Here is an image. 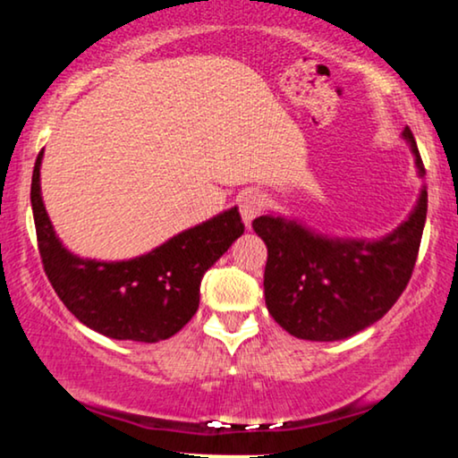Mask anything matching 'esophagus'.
<instances>
[{
    "instance_id": "34e87169",
    "label": "esophagus",
    "mask_w": 458,
    "mask_h": 458,
    "mask_svg": "<svg viewBox=\"0 0 458 458\" xmlns=\"http://www.w3.org/2000/svg\"><path fill=\"white\" fill-rule=\"evenodd\" d=\"M239 209H241L242 222H245L247 228H251V222L259 216L261 209H264V199H261L258 192L242 194L239 200Z\"/></svg>"
}]
</instances>
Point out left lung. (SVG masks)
<instances>
[{"label": "left lung", "mask_w": 458, "mask_h": 458, "mask_svg": "<svg viewBox=\"0 0 458 458\" xmlns=\"http://www.w3.org/2000/svg\"><path fill=\"white\" fill-rule=\"evenodd\" d=\"M420 175L423 158L411 127L404 130ZM428 217V191L404 224L386 239L339 241L297 222L261 216L253 230L267 247L264 291L267 312L286 333L337 341L383 318L406 289Z\"/></svg>", "instance_id": "1"}]
</instances>
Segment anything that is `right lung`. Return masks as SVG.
<instances>
[{"label":"right lung","mask_w":458,"mask_h":458,"mask_svg":"<svg viewBox=\"0 0 458 458\" xmlns=\"http://www.w3.org/2000/svg\"><path fill=\"white\" fill-rule=\"evenodd\" d=\"M38 155L30 180L35 233L46 276L85 327L121 341L169 339L197 314L205 272L245 233L239 209L186 230L130 261L81 259L56 239L39 192Z\"/></svg>","instance_id":"right-lung-1"}]
</instances>
